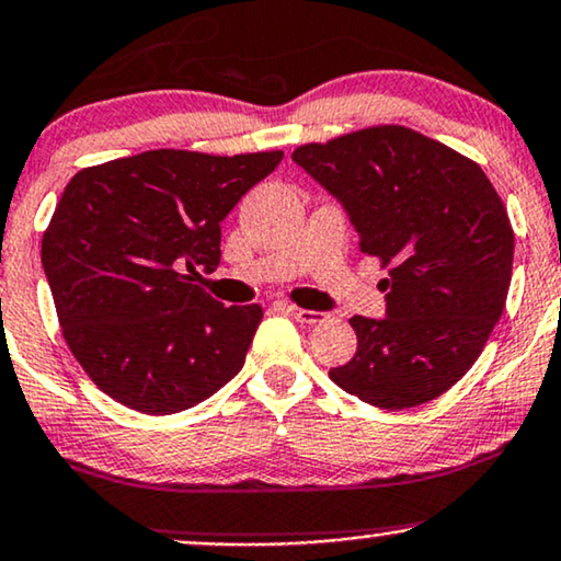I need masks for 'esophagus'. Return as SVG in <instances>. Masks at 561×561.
<instances>
[{
  "instance_id": "obj_1",
  "label": "esophagus",
  "mask_w": 561,
  "mask_h": 561,
  "mask_svg": "<svg viewBox=\"0 0 561 561\" xmlns=\"http://www.w3.org/2000/svg\"><path fill=\"white\" fill-rule=\"evenodd\" d=\"M288 314L301 324H317L327 317L324 311H311V309H301V307H288Z\"/></svg>"
}]
</instances>
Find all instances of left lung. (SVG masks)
<instances>
[{"mask_svg":"<svg viewBox=\"0 0 561 561\" xmlns=\"http://www.w3.org/2000/svg\"><path fill=\"white\" fill-rule=\"evenodd\" d=\"M290 159L343 206L360 252L389 265L383 319L353 317L358 351L330 378L383 410L454 387L505 309L515 237L482 167L404 126L298 147Z\"/></svg>","mask_w":561,"mask_h":561,"instance_id":"obj_1","label":"left lung"}]
</instances>
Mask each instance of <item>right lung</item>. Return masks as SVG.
Masks as SVG:
<instances>
[{
  "instance_id": "add662e5",
  "label": "right lung",
  "mask_w": 561,
  "mask_h": 561,
  "mask_svg": "<svg viewBox=\"0 0 561 561\" xmlns=\"http://www.w3.org/2000/svg\"><path fill=\"white\" fill-rule=\"evenodd\" d=\"M283 151L210 157L157 149L87 167L41 244L64 340L115 402L172 414L244 366L263 309L224 307L193 275L221 260V221Z\"/></svg>"
}]
</instances>
